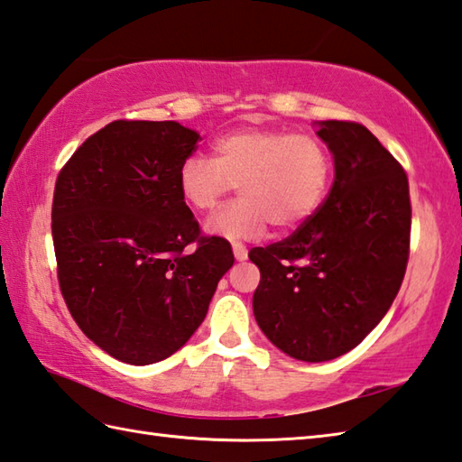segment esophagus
<instances>
[{
  "label": "esophagus",
  "instance_id": "obj_1",
  "mask_svg": "<svg viewBox=\"0 0 462 462\" xmlns=\"http://www.w3.org/2000/svg\"><path fill=\"white\" fill-rule=\"evenodd\" d=\"M232 250H234V258H236L238 262H244L248 258V250H246V246H244L242 242H234L232 244Z\"/></svg>",
  "mask_w": 462,
  "mask_h": 462
}]
</instances>
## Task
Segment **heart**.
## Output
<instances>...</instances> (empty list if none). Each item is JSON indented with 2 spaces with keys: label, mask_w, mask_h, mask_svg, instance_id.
Segmentation results:
<instances>
[{
  "label": "heart",
  "mask_w": 462,
  "mask_h": 462,
  "mask_svg": "<svg viewBox=\"0 0 462 462\" xmlns=\"http://www.w3.org/2000/svg\"><path fill=\"white\" fill-rule=\"evenodd\" d=\"M331 179V156L318 136L282 129H236L212 144V161L189 156L179 169L182 202L208 212L234 186L240 199L204 224L210 236L256 240L272 224L290 232L311 218Z\"/></svg>",
  "instance_id": "heart-1"
}]
</instances>
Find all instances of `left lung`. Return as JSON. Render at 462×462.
<instances>
[{
    "label": "left lung",
    "instance_id": "left-lung-1",
    "mask_svg": "<svg viewBox=\"0 0 462 462\" xmlns=\"http://www.w3.org/2000/svg\"><path fill=\"white\" fill-rule=\"evenodd\" d=\"M336 164L328 199L282 242L252 248L260 268L254 316L300 361L357 347L393 303L411 244L407 172L367 126L321 121Z\"/></svg>",
    "mask_w": 462,
    "mask_h": 462
}]
</instances>
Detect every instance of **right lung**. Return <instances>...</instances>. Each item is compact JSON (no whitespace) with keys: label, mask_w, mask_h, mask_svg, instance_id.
I'll use <instances>...</instances> for the list:
<instances>
[{"label":"right lung","mask_w":462,"mask_h":462,"mask_svg":"<svg viewBox=\"0 0 462 462\" xmlns=\"http://www.w3.org/2000/svg\"><path fill=\"white\" fill-rule=\"evenodd\" d=\"M199 139L174 121H113L57 176L59 290L85 336L131 365L180 349L234 263L230 244L202 236L179 192Z\"/></svg>","instance_id":"right-lung-1"}]
</instances>
